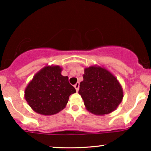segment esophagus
Masks as SVG:
<instances>
[{"label": "esophagus", "instance_id": "esophagus-1", "mask_svg": "<svg viewBox=\"0 0 151 151\" xmlns=\"http://www.w3.org/2000/svg\"><path fill=\"white\" fill-rule=\"evenodd\" d=\"M74 88H75L76 91H79V82H77V84H75V85L74 86Z\"/></svg>", "mask_w": 151, "mask_h": 151}]
</instances>
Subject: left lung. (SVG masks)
<instances>
[{
  "instance_id": "obj_1",
  "label": "left lung",
  "mask_w": 151,
  "mask_h": 151,
  "mask_svg": "<svg viewBox=\"0 0 151 151\" xmlns=\"http://www.w3.org/2000/svg\"><path fill=\"white\" fill-rule=\"evenodd\" d=\"M83 78L79 93L89 111L104 115L120 104L124 96L123 90L113 74L100 67L91 66L84 70Z\"/></svg>"
}]
</instances>
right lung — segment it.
Instances as JSON below:
<instances>
[{
    "label": "right lung",
    "instance_id": "obj_1",
    "mask_svg": "<svg viewBox=\"0 0 151 151\" xmlns=\"http://www.w3.org/2000/svg\"><path fill=\"white\" fill-rule=\"evenodd\" d=\"M59 66H48L35 75L25 91L28 104L35 112L53 115L63 109L76 89Z\"/></svg>",
    "mask_w": 151,
    "mask_h": 151
}]
</instances>
